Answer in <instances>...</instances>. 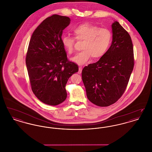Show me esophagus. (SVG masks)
<instances>
[{"label":"esophagus","mask_w":152,"mask_h":152,"mask_svg":"<svg viewBox=\"0 0 152 152\" xmlns=\"http://www.w3.org/2000/svg\"><path fill=\"white\" fill-rule=\"evenodd\" d=\"M82 66H79V71H78V73H79L80 74L81 72H82Z\"/></svg>","instance_id":"esophagus-1"}]
</instances>
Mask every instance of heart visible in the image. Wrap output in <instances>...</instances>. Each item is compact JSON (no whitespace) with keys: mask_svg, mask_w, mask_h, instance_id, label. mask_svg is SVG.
Returning a JSON list of instances; mask_svg holds the SVG:
<instances>
[{"mask_svg":"<svg viewBox=\"0 0 152 152\" xmlns=\"http://www.w3.org/2000/svg\"><path fill=\"white\" fill-rule=\"evenodd\" d=\"M73 33L75 39L72 36H63L61 42L65 51L71 55L74 51L75 39L83 41V51L71 59L79 65L86 64L91 57L94 60L101 58L108 50L112 40V34L109 29L99 28L88 23L80 24L73 29Z\"/></svg>","mask_w":152,"mask_h":152,"instance_id":"b5f03b06","label":"heart"}]
</instances>
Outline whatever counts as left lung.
Instances as JSON below:
<instances>
[{
    "label": "left lung",
    "instance_id": "8db88e82",
    "mask_svg": "<svg viewBox=\"0 0 152 152\" xmlns=\"http://www.w3.org/2000/svg\"><path fill=\"white\" fill-rule=\"evenodd\" d=\"M112 42L100 60L86 66L82 80L88 100L99 107L115 103L124 93L134 66L133 44L128 32L113 23Z\"/></svg>",
    "mask_w": 152,
    "mask_h": 152
}]
</instances>
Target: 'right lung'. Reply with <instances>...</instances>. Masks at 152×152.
I'll return each mask as SVG.
<instances>
[{
    "mask_svg": "<svg viewBox=\"0 0 152 152\" xmlns=\"http://www.w3.org/2000/svg\"><path fill=\"white\" fill-rule=\"evenodd\" d=\"M70 22L68 17L53 15L36 28L29 41L26 63L31 89L47 105L65 101L68 80L79 71L78 65L68 60L61 42L63 31Z\"/></svg>",
    "mask_w": 152,
    "mask_h": 152,
    "instance_id": "right-lung-1",
    "label": "right lung"
}]
</instances>
